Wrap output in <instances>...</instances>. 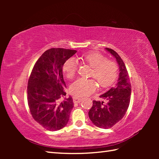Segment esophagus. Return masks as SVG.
Wrapping results in <instances>:
<instances>
[{
  "mask_svg": "<svg viewBox=\"0 0 159 159\" xmlns=\"http://www.w3.org/2000/svg\"><path fill=\"white\" fill-rule=\"evenodd\" d=\"M82 99L80 98H78V97H74L73 98V102L74 103H80V102H81Z\"/></svg>",
  "mask_w": 159,
  "mask_h": 159,
  "instance_id": "34e87169",
  "label": "esophagus"
}]
</instances>
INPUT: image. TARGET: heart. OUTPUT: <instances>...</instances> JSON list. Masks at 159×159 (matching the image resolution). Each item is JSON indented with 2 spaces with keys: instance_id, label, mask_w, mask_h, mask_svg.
Segmentation results:
<instances>
[{
  "instance_id": "b5f03b06",
  "label": "heart",
  "mask_w": 159,
  "mask_h": 159,
  "mask_svg": "<svg viewBox=\"0 0 159 159\" xmlns=\"http://www.w3.org/2000/svg\"><path fill=\"white\" fill-rule=\"evenodd\" d=\"M80 58L92 66L90 76L95 78L101 87H109L116 81L118 76V67L114 60H107L104 55L97 52L85 53ZM78 69L79 63L74 57L68 59L63 65V71L69 79L75 76ZM94 80L79 78L70 86V92L77 97L90 95L98 88V84Z\"/></svg>"
}]
</instances>
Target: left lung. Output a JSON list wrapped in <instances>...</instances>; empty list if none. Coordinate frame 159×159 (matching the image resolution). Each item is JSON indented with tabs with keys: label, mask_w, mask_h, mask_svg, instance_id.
<instances>
[{
	"label": "left lung",
	"mask_w": 159,
	"mask_h": 159,
	"mask_svg": "<svg viewBox=\"0 0 159 159\" xmlns=\"http://www.w3.org/2000/svg\"><path fill=\"white\" fill-rule=\"evenodd\" d=\"M106 50L116 59L120 69L119 78L116 85L99 96L102 101H93L88 116L97 127L108 129L121 120L127 112L130 102L131 84L121 57L111 48H107Z\"/></svg>",
	"instance_id": "1"
}]
</instances>
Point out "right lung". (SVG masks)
<instances>
[{"instance_id":"1","label":"right lung","mask_w":159,"mask_h":159,"mask_svg":"<svg viewBox=\"0 0 159 159\" xmlns=\"http://www.w3.org/2000/svg\"><path fill=\"white\" fill-rule=\"evenodd\" d=\"M76 50L50 48L35 63L27 85V101L34 119L50 131L65 126L74 107L73 99L66 95L62 68Z\"/></svg>"}]
</instances>
